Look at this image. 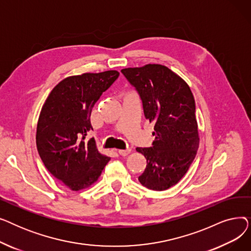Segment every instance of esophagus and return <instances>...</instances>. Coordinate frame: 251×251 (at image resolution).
<instances>
[{
    "instance_id": "1",
    "label": "esophagus",
    "mask_w": 251,
    "mask_h": 251,
    "mask_svg": "<svg viewBox=\"0 0 251 251\" xmlns=\"http://www.w3.org/2000/svg\"><path fill=\"white\" fill-rule=\"evenodd\" d=\"M118 152L120 153L121 155L125 156V155H127V154H129V153L131 152V150H130V149H126V150H119V151H118Z\"/></svg>"
}]
</instances>
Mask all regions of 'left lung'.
Returning a JSON list of instances; mask_svg holds the SVG:
<instances>
[{
	"mask_svg": "<svg viewBox=\"0 0 251 251\" xmlns=\"http://www.w3.org/2000/svg\"><path fill=\"white\" fill-rule=\"evenodd\" d=\"M121 72L138 91L144 116L154 122L152 147L136 148L148 162L138 180L149 189L166 190L186 174L200 146L191 89L178 74L160 64Z\"/></svg>",
	"mask_w": 251,
	"mask_h": 251,
	"instance_id": "1",
	"label": "left lung"
}]
</instances>
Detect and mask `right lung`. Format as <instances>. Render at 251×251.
<instances>
[{
  "label": "right lung",
  "instance_id": "obj_1",
  "mask_svg": "<svg viewBox=\"0 0 251 251\" xmlns=\"http://www.w3.org/2000/svg\"><path fill=\"white\" fill-rule=\"evenodd\" d=\"M117 70L83 73L60 81L47 98L36 127V147L49 172L73 191L96 183L111 157L100 153L90 115L95 103L119 76Z\"/></svg>",
  "mask_w": 251,
  "mask_h": 251
}]
</instances>
